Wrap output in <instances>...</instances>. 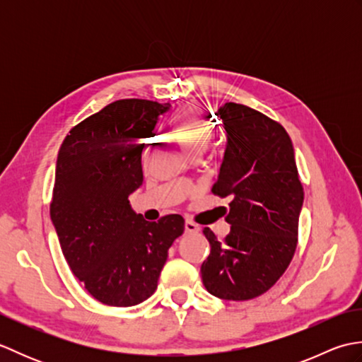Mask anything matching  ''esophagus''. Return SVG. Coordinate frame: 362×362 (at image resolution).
Wrapping results in <instances>:
<instances>
[{
    "label": "esophagus",
    "instance_id": "34e87169",
    "mask_svg": "<svg viewBox=\"0 0 362 362\" xmlns=\"http://www.w3.org/2000/svg\"><path fill=\"white\" fill-rule=\"evenodd\" d=\"M199 230H201V227H199L197 224H194V222H191V221L185 222V232L187 233H197Z\"/></svg>",
    "mask_w": 362,
    "mask_h": 362
}]
</instances>
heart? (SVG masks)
I'll use <instances>...</instances> for the list:
<instances>
[{
	"label": "heart",
	"mask_w": 362,
	"mask_h": 362,
	"mask_svg": "<svg viewBox=\"0 0 362 362\" xmlns=\"http://www.w3.org/2000/svg\"><path fill=\"white\" fill-rule=\"evenodd\" d=\"M168 134L187 157L202 156L209 148L211 134L194 107L183 110L168 127Z\"/></svg>",
	"instance_id": "heart-1"
}]
</instances>
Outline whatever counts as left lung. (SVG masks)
Masks as SVG:
<instances>
[{"label": "left lung", "mask_w": 362, "mask_h": 362, "mask_svg": "<svg viewBox=\"0 0 362 362\" xmlns=\"http://www.w3.org/2000/svg\"><path fill=\"white\" fill-rule=\"evenodd\" d=\"M216 115L226 140L213 193L232 197L219 241L209 227L210 255L202 267L206 291L224 300H249L271 289L297 247L303 188L294 148L279 122L247 105L227 103Z\"/></svg>", "instance_id": "1"}]
</instances>
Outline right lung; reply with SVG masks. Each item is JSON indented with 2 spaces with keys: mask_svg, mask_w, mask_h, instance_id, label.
I'll return each instance as SVG.
<instances>
[{
  "mask_svg": "<svg viewBox=\"0 0 362 362\" xmlns=\"http://www.w3.org/2000/svg\"><path fill=\"white\" fill-rule=\"evenodd\" d=\"M171 109L121 99L71 129L56 163L51 221L71 272L101 303L134 306L157 289L180 214L144 221L129 204L143 183L144 141Z\"/></svg>",
  "mask_w": 362,
  "mask_h": 362,
  "instance_id": "obj_1",
  "label": "right lung"
}]
</instances>
